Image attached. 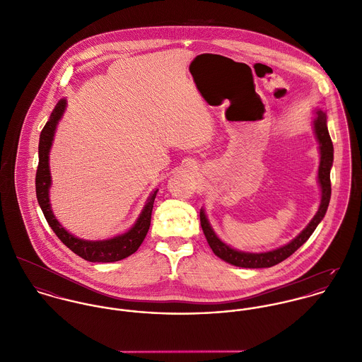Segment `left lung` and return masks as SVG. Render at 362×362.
I'll return each instance as SVG.
<instances>
[{
  "label": "left lung",
  "instance_id": "1",
  "mask_svg": "<svg viewBox=\"0 0 362 362\" xmlns=\"http://www.w3.org/2000/svg\"><path fill=\"white\" fill-rule=\"evenodd\" d=\"M316 117L313 120V132L316 136V140L319 143V153H320V162L317 169V182L320 186V204L317 209V213L315 217L310 219V222L306 225V228L293 238L287 245L269 250V252H260V253H250V252H242L230 247L225 242H222L214 232L211 223L209 222V218L206 216L204 209L200 210V222L203 232L206 235V239L213 249L214 255L223 262L236 266V267H245V269H266L273 267L283 260L289 257L295 250H298L313 233L316 226L320 223V221L326 216L330 196H332V186H330V169L333 166V143L329 136L327 130V116L323 110L316 109Z\"/></svg>",
  "mask_w": 362,
  "mask_h": 362
}]
</instances>
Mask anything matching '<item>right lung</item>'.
<instances>
[{"instance_id":"1","label":"right lung","mask_w":362,"mask_h":362,"mask_svg":"<svg viewBox=\"0 0 362 362\" xmlns=\"http://www.w3.org/2000/svg\"><path fill=\"white\" fill-rule=\"evenodd\" d=\"M67 107V99H60L56 105L54 110L50 115L49 122L43 127L40 133L39 140V166L36 172V197L39 202V206L45 214L46 221L49 222L50 228L54 230V233L59 236V239L79 257L92 262V263H112L119 262L134 252L141 246L143 240L146 236V232L151 225V214L153 207V200L156 197L158 189H155L149 197L146 199L143 211L137 218L136 223L126 230L124 233H120L117 236H113L110 239L103 240H86L79 239L70 233L59 221L54 217L52 204H50V186H52V175H50V166H49V155L54 140L56 129L59 122L62 120L64 112Z\"/></svg>"}]
</instances>
